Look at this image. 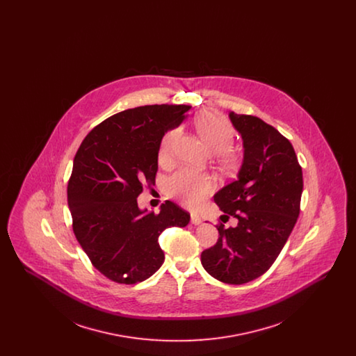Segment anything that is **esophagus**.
I'll return each instance as SVG.
<instances>
[{
    "mask_svg": "<svg viewBox=\"0 0 356 356\" xmlns=\"http://www.w3.org/2000/svg\"><path fill=\"white\" fill-rule=\"evenodd\" d=\"M191 222L195 224V225H199V224L203 222V219H202L197 213H192V215H191Z\"/></svg>",
    "mask_w": 356,
    "mask_h": 356,
    "instance_id": "1",
    "label": "esophagus"
}]
</instances>
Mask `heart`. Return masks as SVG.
<instances>
[{"mask_svg": "<svg viewBox=\"0 0 356 356\" xmlns=\"http://www.w3.org/2000/svg\"><path fill=\"white\" fill-rule=\"evenodd\" d=\"M195 124L207 148L211 152L218 153V161L221 167L224 170H232L237 164V154L231 148L235 141V131L231 122L220 113L204 112L197 116ZM180 137L181 128L179 127L170 129L163 137L157 156L161 165H167L173 160ZM213 186L215 183L209 176L186 168L175 172L167 180L170 196L192 208L202 203Z\"/></svg>", "mask_w": 356, "mask_h": 356, "instance_id": "heart-1", "label": "heart"}]
</instances>
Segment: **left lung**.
I'll return each mask as SVG.
<instances>
[{"mask_svg":"<svg viewBox=\"0 0 356 356\" xmlns=\"http://www.w3.org/2000/svg\"><path fill=\"white\" fill-rule=\"evenodd\" d=\"M244 145L236 180L213 200L236 218L218 225V243L202 252L204 270L227 284H244L270 270L291 235L303 192V172L289 140L251 115L229 113ZM221 216V220H222Z\"/></svg>","mask_w":356,"mask_h":356,"instance_id":"obj_1","label":"left lung"}]
</instances>
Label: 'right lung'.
<instances>
[{
	"label": "right lung",
	"instance_id": "add662e5",
	"mask_svg": "<svg viewBox=\"0 0 356 356\" xmlns=\"http://www.w3.org/2000/svg\"><path fill=\"white\" fill-rule=\"evenodd\" d=\"M189 109L156 104L122 111L95 127L74 156L68 183L73 232L95 268L112 282L151 277L164 263L160 234L189 222V213L170 200L159 213L137 205L143 186H154L163 136Z\"/></svg>",
	"mask_w": 356,
	"mask_h": 356
}]
</instances>
